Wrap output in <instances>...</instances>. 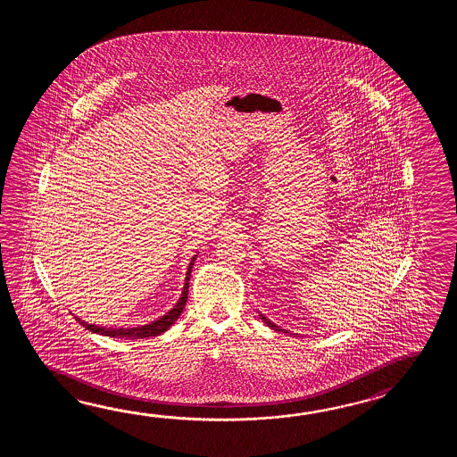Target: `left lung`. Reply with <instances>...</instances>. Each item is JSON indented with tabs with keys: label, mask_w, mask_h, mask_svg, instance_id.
I'll list each match as a JSON object with an SVG mask.
<instances>
[{
	"label": "left lung",
	"mask_w": 457,
	"mask_h": 457,
	"mask_svg": "<svg viewBox=\"0 0 457 457\" xmlns=\"http://www.w3.org/2000/svg\"><path fill=\"white\" fill-rule=\"evenodd\" d=\"M262 320H264V323H266V325H268V327H271L272 330L284 331V330H281V328H279V327H276V325H274V323H271V321L268 320V319H266V317H262ZM284 333H287V331H284Z\"/></svg>",
	"instance_id": "left-lung-1"
}]
</instances>
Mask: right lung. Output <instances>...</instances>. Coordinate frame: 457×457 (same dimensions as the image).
<instances>
[{"label":"right lung","mask_w":457,"mask_h":457,"mask_svg":"<svg viewBox=\"0 0 457 457\" xmlns=\"http://www.w3.org/2000/svg\"><path fill=\"white\" fill-rule=\"evenodd\" d=\"M195 258L191 260V264L187 268V274H186L185 287H183V294H181V299L178 301L175 307L171 311L166 313L165 317L158 319V320L152 321L148 325L144 327H137V328H103V327H96V325H89L87 321H81L77 319L79 325H83L87 330L93 331V333H99V335H104V337H111V338H130V340H136V338H148V337H156L160 333L168 330L176 320L178 317L181 315V312L185 309L186 301H187V289H189V276H191V268L195 264Z\"/></svg>","instance_id":"right-lung-1"}]
</instances>
